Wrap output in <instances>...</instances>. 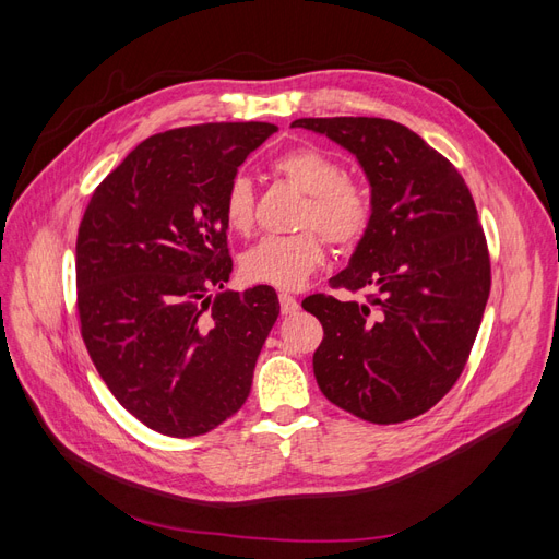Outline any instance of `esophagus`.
<instances>
[{"label":"esophagus","instance_id":"34e87169","mask_svg":"<svg viewBox=\"0 0 559 559\" xmlns=\"http://www.w3.org/2000/svg\"><path fill=\"white\" fill-rule=\"evenodd\" d=\"M298 300L292 294H280V310L282 314H296L298 312Z\"/></svg>","mask_w":559,"mask_h":559}]
</instances>
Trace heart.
Wrapping results in <instances>:
<instances>
[{
	"mask_svg": "<svg viewBox=\"0 0 559 559\" xmlns=\"http://www.w3.org/2000/svg\"><path fill=\"white\" fill-rule=\"evenodd\" d=\"M273 173L308 193L294 235H267L242 257V275L249 282L277 289H298L324 263L325 238L341 249L359 245L373 224L376 202L368 186L347 177L343 163L329 151L298 146L273 160ZM224 222L233 233H249L257 214V193L245 175H235L222 202Z\"/></svg>",
	"mask_w": 559,
	"mask_h": 559,
	"instance_id": "1",
	"label": "heart"
}]
</instances>
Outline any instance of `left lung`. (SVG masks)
<instances>
[{
	"mask_svg": "<svg viewBox=\"0 0 559 559\" xmlns=\"http://www.w3.org/2000/svg\"><path fill=\"white\" fill-rule=\"evenodd\" d=\"M359 158L373 224L349 267L302 308L324 326L314 378L331 403L373 425H399L460 380L483 321L492 267L478 210L456 167L389 118H298Z\"/></svg>",
	"mask_w": 559,
	"mask_h": 559,
	"instance_id": "obj_1",
	"label": "left lung"
}]
</instances>
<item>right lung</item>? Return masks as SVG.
I'll list each match as a JSON object with an SVG mask.
<instances>
[{
    "label": "right lung",
    "mask_w": 559,
    "mask_h": 559,
    "mask_svg": "<svg viewBox=\"0 0 559 559\" xmlns=\"http://www.w3.org/2000/svg\"><path fill=\"white\" fill-rule=\"evenodd\" d=\"M275 130L249 121L158 132L97 183L83 212L81 337L118 403L163 436L207 433L238 413L277 321L273 286L222 292L233 270L226 186Z\"/></svg>",
    "instance_id": "obj_1"
}]
</instances>
